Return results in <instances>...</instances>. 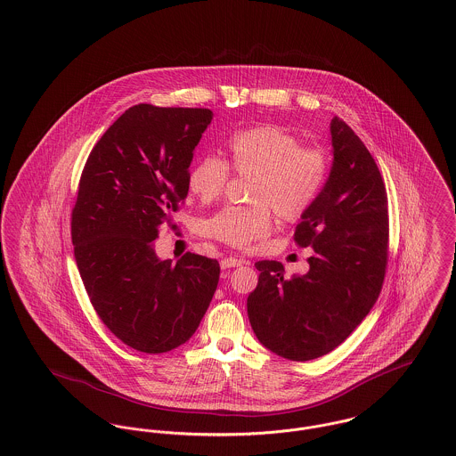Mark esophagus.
<instances>
[{
  "label": "esophagus",
  "mask_w": 456,
  "mask_h": 456,
  "mask_svg": "<svg viewBox=\"0 0 456 456\" xmlns=\"http://www.w3.org/2000/svg\"><path fill=\"white\" fill-rule=\"evenodd\" d=\"M244 264V260L241 258H236V256H229V258H224L222 262H220V267L224 268H232V267H240Z\"/></svg>",
  "instance_id": "34e87169"
}]
</instances>
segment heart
I'll use <instances>...</instances> for the list:
<instances>
[{
	"mask_svg": "<svg viewBox=\"0 0 456 456\" xmlns=\"http://www.w3.org/2000/svg\"><path fill=\"white\" fill-rule=\"evenodd\" d=\"M229 167L251 177L248 208H225L203 224L205 236L232 248H249L272 229L270 210L282 220L305 214L325 184L329 159L321 148L301 146L295 134L277 126H258L232 135L227 161L205 157L191 168L189 189L203 203L222 196Z\"/></svg>",
	"mask_w": 456,
	"mask_h": 456,
	"instance_id": "obj_1",
	"label": "heart"
}]
</instances>
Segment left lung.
I'll list each match as a JSON object with an SVG mask.
<instances>
[{
	"mask_svg": "<svg viewBox=\"0 0 456 456\" xmlns=\"http://www.w3.org/2000/svg\"><path fill=\"white\" fill-rule=\"evenodd\" d=\"M332 163L295 241L312 248L306 273L284 277L279 262H258L248 317L272 353L306 362L338 348L380 293L387 264V194L372 155L341 118L330 120Z\"/></svg>",
	"mask_w": 456,
	"mask_h": 456,
	"instance_id": "1",
	"label": "left lung"
}]
</instances>
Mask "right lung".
<instances>
[{
	"label": "right lung",
	"mask_w": 456,
	"mask_h": 456,
	"mask_svg": "<svg viewBox=\"0 0 456 456\" xmlns=\"http://www.w3.org/2000/svg\"><path fill=\"white\" fill-rule=\"evenodd\" d=\"M214 118L208 108L135 105L93 148L72 212L74 256L87 296L127 346L165 353L188 343L220 267L186 253L174 265L153 241L188 196L189 167Z\"/></svg>",
	"instance_id": "1"
}]
</instances>
